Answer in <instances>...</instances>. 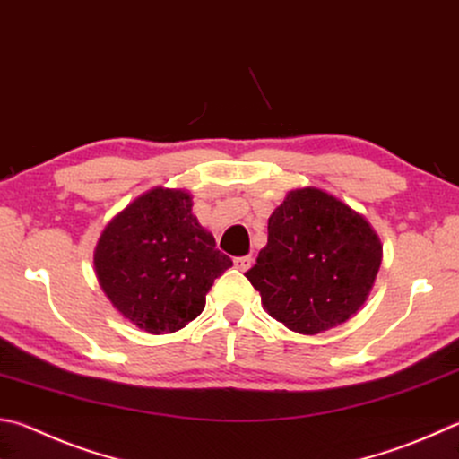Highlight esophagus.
<instances>
[{
    "label": "esophagus",
    "mask_w": 459,
    "mask_h": 459,
    "mask_svg": "<svg viewBox=\"0 0 459 459\" xmlns=\"http://www.w3.org/2000/svg\"><path fill=\"white\" fill-rule=\"evenodd\" d=\"M251 264H253V256H238V258H235V266L238 271H248L251 269Z\"/></svg>",
    "instance_id": "1"
}]
</instances>
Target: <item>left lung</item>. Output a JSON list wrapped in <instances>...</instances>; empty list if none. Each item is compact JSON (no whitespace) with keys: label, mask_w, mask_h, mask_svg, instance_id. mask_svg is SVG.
Wrapping results in <instances>:
<instances>
[{"label":"left lung","mask_w":459,"mask_h":459,"mask_svg":"<svg viewBox=\"0 0 459 459\" xmlns=\"http://www.w3.org/2000/svg\"><path fill=\"white\" fill-rule=\"evenodd\" d=\"M383 247L365 216L321 188L290 190L247 279L273 319L316 335L361 309Z\"/></svg>","instance_id":"8db88e82"}]
</instances>
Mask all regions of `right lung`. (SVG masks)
Here are the masks:
<instances>
[{
	"instance_id": "obj_1",
	"label": "right lung",
	"mask_w": 459,
	"mask_h": 459,
	"mask_svg": "<svg viewBox=\"0 0 459 459\" xmlns=\"http://www.w3.org/2000/svg\"><path fill=\"white\" fill-rule=\"evenodd\" d=\"M98 282L130 323L174 333L203 313L232 261L193 214L186 190L156 186L106 224L94 251Z\"/></svg>"
}]
</instances>
